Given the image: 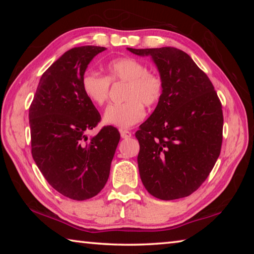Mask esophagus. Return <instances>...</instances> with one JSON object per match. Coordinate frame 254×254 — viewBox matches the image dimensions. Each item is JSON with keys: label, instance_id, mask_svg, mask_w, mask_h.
<instances>
[{"label": "esophagus", "instance_id": "34e87169", "mask_svg": "<svg viewBox=\"0 0 254 254\" xmlns=\"http://www.w3.org/2000/svg\"><path fill=\"white\" fill-rule=\"evenodd\" d=\"M120 133H121V136L123 137V139H130V137L132 136V133L127 130H121L120 131Z\"/></svg>", "mask_w": 254, "mask_h": 254}]
</instances>
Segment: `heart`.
Returning <instances> with one entry per match:
<instances>
[{
	"mask_svg": "<svg viewBox=\"0 0 254 254\" xmlns=\"http://www.w3.org/2000/svg\"><path fill=\"white\" fill-rule=\"evenodd\" d=\"M106 76L86 71L80 85L85 96L101 106L110 95V83H126L123 103L111 104L105 110L104 121L120 128H128L145 117L143 104L154 106L161 100L163 80L156 71L147 69L145 64L132 57L111 60L105 66Z\"/></svg>",
	"mask_w": 254,
	"mask_h": 254,
	"instance_id": "1",
	"label": "heart"
}]
</instances>
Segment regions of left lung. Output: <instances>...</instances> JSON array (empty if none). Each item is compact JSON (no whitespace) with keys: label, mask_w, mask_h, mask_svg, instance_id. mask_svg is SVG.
I'll use <instances>...</instances> for the list:
<instances>
[{"label":"left lung","mask_w":254,"mask_h":254,"mask_svg":"<svg viewBox=\"0 0 254 254\" xmlns=\"http://www.w3.org/2000/svg\"><path fill=\"white\" fill-rule=\"evenodd\" d=\"M127 50L151 56L163 80L161 100L135 132L141 180L159 199L187 197L208 177L221 153L220 98L207 75L185 51L174 47Z\"/></svg>","instance_id":"left-lung-1"}]
</instances>
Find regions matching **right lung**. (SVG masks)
Listing matches in <instances>:
<instances>
[{
	"label": "right lung",
	"mask_w": 254,
	"mask_h": 254,
	"mask_svg": "<svg viewBox=\"0 0 254 254\" xmlns=\"http://www.w3.org/2000/svg\"><path fill=\"white\" fill-rule=\"evenodd\" d=\"M104 47L81 46L66 51L42 74L29 109L31 153L51 187L75 200L96 196L109 179L120 141L106 126L95 136L86 132L101 115L81 89V76Z\"/></svg>",
	"instance_id": "add662e5"
}]
</instances>
